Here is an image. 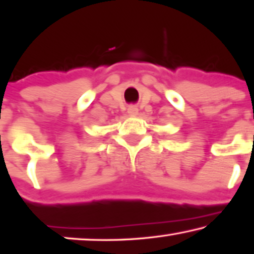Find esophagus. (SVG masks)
Masks as SVG:
<instances>
[{"label":"esophagus","mask_w":254,"mask_h":254,"mask_svg":"<svg viewBox=\"0 0 254 254\" xmlns=\"http://www.w3.org/2000/svg\"><path fill=\"white\" fill-rule=\"evenodd\" d=\"M127 113H128V115H131V116H135V115H138V108H137V106H135V105H131V106H128V108H127Z\"/></svg>","instance_id":"esophagus-1"}]
</instances>
